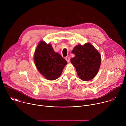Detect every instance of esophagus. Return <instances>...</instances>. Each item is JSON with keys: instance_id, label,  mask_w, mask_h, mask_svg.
<instances>
[{"instance_id": "1", "label": "esophagus", "mask_w": 126, "mask_h": 126, "mask_svg": "<svg viewBox=\"0 0 126 126\" xmlns=\"http://www.w3.org/2000/svg\"><path fill=\"white\" fill-rule=\"evenodd\" d=\"M65 60L67 61V62L69 63L70 62V57H69V56H67L65 58Z\"/></svg>"}]
</instances>
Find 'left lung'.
<instances>
[{
  "label": "left lung",
  "instance_id": "1",
  "mask_svg": "<svg viewBox=\"0 0 126 126\" xmlns=\"http://www.w3.org/2000/svg\"><path fill=\"white\" fill-rule=\"evenodd\" d=\"M71 52L75 57L70 61L79 78L85 81L93 79L98 72L101 62V55L98 50L91 43H86L76 46Z\"/></svg>",
  "mask_w": 126,
  "mask_h": 126
}]
</instances>
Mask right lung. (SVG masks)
<instances>
[{
  "label": "right lung",
  "mask_w": 126,
  "mask_h": 126,
  "mask_svg": "<svg viewBox=\"0 0 126 126\" xmlns=\"http://www.w3.org/2000/svg\"><path fill=\"white\" fill-rule=\"evenodd\" d=\"M34 61L40 73L46 79L54 80L61 75L67 61L54 51L52 45L40 41L35 49Z\"/></svg>",
  "instance_id": "obj_1"
}]
</instances>
